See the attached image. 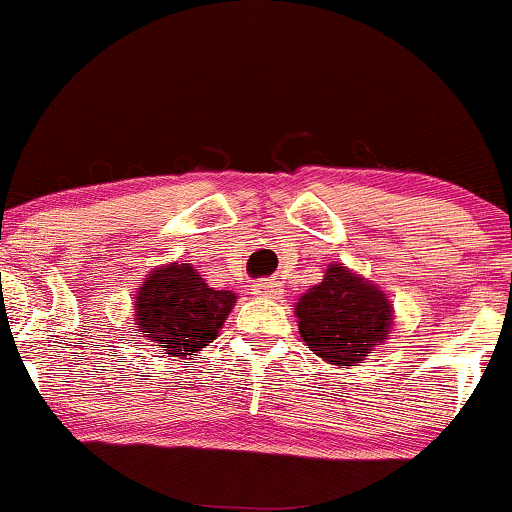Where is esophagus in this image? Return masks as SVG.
Segmentation results:
<instances>
[{
  "label": "esophagus",
  "instance_id": "34e87169",
  "mask_svg": "<svg viewBox=\"0 0 512 512\" xmlns=\"http://www.w3.org/2000/svg\"><path fill=\"white\" fill-rule=\"evenodd\" d=\"M252 293L264 298H279L284 293V284L279 279H262L257 284H252Z\"/></svg>",
  "mask_w": 512,
  "mask_h": 512
}]
</instances>
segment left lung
<instances>
[{
	"label": "left lung",
	"mask_w": 512,
	"mask_h": 512,
	"mask_svg": "<svg viewBox=\"0 0 512 512\" xmlns=\"http://www.w3.org/2000/svg\"><path fill=\"white\" fill-rule=\"evenodd\" d=\"M293 313L305 346L339 368L366 361L390 337L395 322L387 293L337 262L298 298Z\"/></svg>",
	"instance_id": "1"
}]
</instances>
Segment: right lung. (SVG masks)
<instances>
[{"mask_svg": "<svg viewBox=\"0 0 512 512\" xmlns=\"http://www.w3.org/2000/svg\"><path fill=\"white\" fill-rule=\"evenodd\" d=\"M236 301L233 291L207 286L192 264L170 262L156 267L134 293V325L151 346L187 361L219 337Z\"/></svg>", "mask_w": 512, "mask_h": 512, "instance_id": "right-lung-1", "label": "right lung"}]
</instances>
